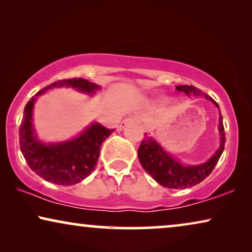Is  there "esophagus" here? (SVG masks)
I'll return each instance as SVG.
<instances>
[{
  "mask_svg": "<svg viewBox=\"0 0 252 252\" xmlns=\"http://www.w3.org/2000/svg\"><path fill=\"white\" fill-rule=\"evenodd\" d=\"M137 122L136 118H132V117H129V118H126L124 119L122 123H120V125L118 126L119 129H124L127 125H129V124H135Z\"/></svg>",
  "mask_w": 252,
  "mask_h": 252,
  "instance_id": "esophagus-1",
  "label": "esophagus"
}]
</instances>
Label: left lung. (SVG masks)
Returning <instances> with one entry per match:
<instances>
[{
    "mask_svg": "<svg viewBox=\"0 0 252 252\" xmlns=\"http://www.w3.org/2000/svg\"><path fill=\"white\" fill-rule=\"evenodd\" d=\"M175 89L178 92H184L187 95L191 94L195 96H204L205 98L215 103L217 108H219V105L209 95L204 94L201 89L196 88L194 86H178ZM218 128L220 136H221L220 137L221 141H220L219 149L208 161L201 165L186 166V165L179 163L156 142V140L153 136H149L148 134H144V139L140 144L139 150H137L140 163L144 170L155 179V181H157L163 187L185 189L196 186L204 180L206 177H209V174L211 173L218 163L223 148H225L226 136L221 115L219 118Z\"/></svg>",
    "mask_w": 252,
    "mask_h": 252,
    "instance_id": "left-lung-1",
    "label": "left lung"
}]
</instances>
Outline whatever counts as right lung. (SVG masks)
Returning a JSON list of instances; mask_svg holds the SVG:
<instances>
[{
    "instance_id": "1",
    "label": "right lung",
    "mask_w": 252,
    "mask_h": 252,
    "mask_svg": "<svg viewBox=\"0 0 252 252\" xmlns=\"http://www.w3.org/2000/svg\"><path fill=\"white\" fill-rule=\"evenodd\" d=\"M73 87L86 94H94L97 85L86 79H64L47 86L27 102L19 126V144L31 170L44 180L60 186H72L84 180L97 165L102 143L115 129L95 123L80 135L61 143L46 144L36 139L33 128V106L36 97L55 87Z\"/></svg>"
}]
</instances>
